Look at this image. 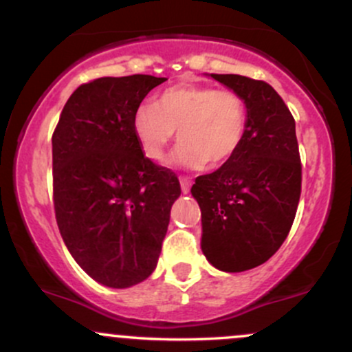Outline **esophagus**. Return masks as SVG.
Listing matches in <instances>:
<instances>
[{
  "instance_id": "obj_1",
  "label": "esophagus",
  "mask_w": 352,
  "mask_h": 352,
  "mask_svg": "<svg viewBox=\"0 0 352 352\" xmlns=\"http://www.w3.org/2000/svg\"><path fill=\"white\" fill-rule=\"evenodd\" d=\"M180 187H182V192L188 193L190 187H192V182H190L188 179H185V177H180Z\"/></svg>"
}]
</instances>
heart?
I'll list each match as a JSON object with an SVG mask.
<instances>
[{"instance_id":"b5f03b06","label":"heart","mask_w":352,"mask_h":352,"mask_svg":"<svg viewBox=\"0 0 352 352\" xmlns=\"http://www.w3.org/2000/svg\"><path fill=\"white\" fill-rule=\"evenodd\" d=\"M132 129L140 151L162 162L179 135L177 162L187 168L220 167L238 152L246 132V104L228 89L180 84L165 89L153 106L135 111Z\"/></svg>"}]
</instances>
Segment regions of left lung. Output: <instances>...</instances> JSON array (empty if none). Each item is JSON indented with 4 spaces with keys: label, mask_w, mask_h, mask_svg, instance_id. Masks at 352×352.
I'll return each mask as SVG.
<instances>
[{
    "label": "left lung",
    "mask_w": 352,
    "mask_h": 352,
    "mask_svg": "<svg viewBox=\"0 0 352 352\" xmlns=\"http://www.w3.org/2000/svg\"><path fill=\"white\" fill-rule=\"evenodd\" d=\"M243 98L240 148L192 187L201 210V252L215 268L240 273L268 261L288 236L301 195L294 119L265 80L210 74Z\"/></svg>",
    "instance_id": "obj_1"
}]
</instances>
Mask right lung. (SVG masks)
I'll list each match as a JSON object with an SVG mask.
<instances>
[{"instance_id": "add662e5", "label": "right lung", "mask_w": 352, "mask_h": 352, "mask_svg": "<svg viewBox=\"0 0 352 352\" xmlns=\"http://www.w3.org/2000/svg\"><path fill=\"white\" fill-rule=\"evenodd\" d=\"M147 74L99 78L72 92L52 134V200L64 243L109 288L147 280L180 197L175 173L153 164L132 119L165 82Z\"/></svg>"}]
</instances>
